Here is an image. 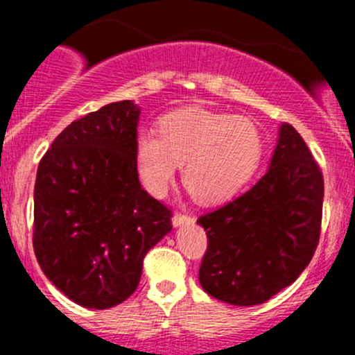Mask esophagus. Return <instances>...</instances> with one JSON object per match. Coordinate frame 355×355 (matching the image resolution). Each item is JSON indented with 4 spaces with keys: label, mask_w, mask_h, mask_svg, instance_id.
<instances>
[{
    "label": "esophagus",
    "mask_w": 355,
    "mask_h": 355,
    "mask_svg": "<svg viewBox=\"0 0 355 355\" xmlns=\"http://www.w3.org/2000/svg\"><path fill=\"white\" fill-rule=\"evenodd\" d=\"M171 221H173L175 227H180V225L191 223L192 216H191V214H185V213H177V214H173Z\"/></svg>",
    "instance_id": "1"
}]
</instances>
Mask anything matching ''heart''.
<instances>
[{"label": "heart", "mask_w": 355, "mask_h": 355, "mask_svg": "<svg viewBox=\"0 0 355 355\" xmlns=\"http://www.w3.org/2000/svg\"><path fill=\"white\" fill-rule=\"evenodd\" d=\"M159 135L135 139L142 184L163 198L184 164V184L202 204L232 199L250 180L263 156V137L249 118L204 108H182L159 118Z\"/></svg>", "instance_id": "b5f03b06"}]
</instances>
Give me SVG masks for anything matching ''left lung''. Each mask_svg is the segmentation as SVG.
<instances>
[{"instance_id": "left-lung-1", "label": "left lung", "mask_w": 355, "mask_h": 355, "mask_svg": "<svg viewBox=\"0 0 355 355\" xmlns=\"http://www.w3.org/2000/svg\"><path fill=\"white\" fill-rule=\"evenodd\" d=\"M324 180L292 125L280 127L270 170L232 202L202 214L200 287L234 306L270 300L299 278L320 242Z\"/></svg>"}]
</instances>
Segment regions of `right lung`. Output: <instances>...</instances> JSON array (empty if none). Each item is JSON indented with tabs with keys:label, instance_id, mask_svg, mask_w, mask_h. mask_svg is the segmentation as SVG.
<instances>
[{
	"label": "right lung",
	"instance_id": "obj_1",
	"mask_svg": "<svg viewBox=\"0 0 355 355\" xmlns=\"http://www.w3.org/2000/svg\"><path fill=\"white\" fill-rule=\"evenodd\" d=\"M139 114L132 101H118L71 121L37 168L35 257L48 280L87 309L128 299L148 250L171 230V209L139 182Z\"/></svg>",
	"mask_w": 355,
	"mask_h": 355
}]
</instances>
